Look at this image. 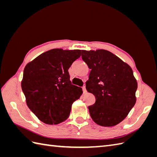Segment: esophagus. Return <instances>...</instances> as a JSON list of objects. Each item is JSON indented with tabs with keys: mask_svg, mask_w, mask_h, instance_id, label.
<instances>
[{
	"mask_svg": "<svg viewBox=\"0 0 157 157\" xmlns=\"http://www.w3.org/2000/svg\"><path fill=\"white\" fill-rule=\"evenodd\" d=\"M82 90H83V92H84V94H86V92H87V91H86V86H83V87H82Z\"/></svg>",
	"mask_w": 157,
	"mask_h": 157,
	"instance_id": "obj_1",
	"label": "esophagus"
}]
</instances>
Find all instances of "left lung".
I'll list each match as a JSON object with an SVG mask.
<instances>
[{"label": "left lung", "instance_id": "obj_1", "mask_svg": "<svg viewBox=\"0 0 157 157\" xmlns=\"http://www.w3.org/2000/svg\"><path fill=\"white\" fill-rule=\"evenodd\" d=\"M82 58L91 69L86 88L96 98L88 106L92 120L104 127L117 125L136 102L138 83L132 68L106 50L82 51Z\"/></svg>", "mask_w": 157, "mask_h": 157}]
</instances>
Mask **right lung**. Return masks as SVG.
I'll use <instances>...</instances> for the list:
<instances>
[{"mask_svg":"<svg viewBox=\"0 0 157 157\" xmlns=\"http://www.w3.org/2000/svg\"><path fill=\"white\" fill-rule=\"evenodd\" d=\"M81 50L52 49L28 63L21 88L32 112L43 123L56 125L69 117L73 102L82 89L71 84L68 69Z\"/></svg>","mask_w":157,"mask_h":157,"instance_id":"add662e5","label":"right lung"}]
</instances>
